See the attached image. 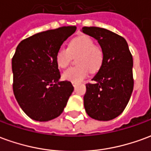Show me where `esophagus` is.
I'll return each instance as SVG.
<instances>
[{
  "label": "esophagus",
  "mask_w": 151,
  "mask_h": 151,
  "mask_svg": "<svg viewBox=\"0 0 151 151\" xmlns=\"http://www.w3.org/2000/svg\"><path fill=\"white\" fill-rule=\"evenodd\" d=\"M72 84H73V86H74V87H75L76 86L78 85V82H72Z\"/></svg>",
  "instance_id": "34e87169"
}]
</instances>
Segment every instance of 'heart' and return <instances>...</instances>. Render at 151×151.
Returning a JSON list of instances; mask_svg holds the SVG:
<instances>
[{"label": "heart", "instance_id": "heart-1", "mask_svg": "<svg viewBox=\"0 0 151 151\" xmlns=\"http://www.w3.org/2000/svg\"><path fill=\"white\" fill-rule=\"evenodd\" d=\"M78 56V65L63 72L64 80L81 82L87 77L89 71H99L104 60V52L101 47L95 45L94 40L88 35H81L71 40L69 47H60L56 52V63L60 68H65L72 61L73 57Z\"/></svg>", "mask_w": 151, "mask_h": 151}]
</instances>
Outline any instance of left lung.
Returning <instances> with one entry per match:
<instances>
[{
	"label": "left lung",
	"mask_w": 151,
	"mask_h": 151,
	"mask_svg": "<svg viewBox=\"0 0 151 151\" xmlns=\"http://www.w3.org/2000/svg\"><path fill=\"white\" fill-rule=\"evenodd\" d=\"M82 31L98 40L104 52V64L92 79L95 82L86 84L85 110L95 120H112L123 112L133 92V56L119 35L96 27Z\"/></svg>",
	"instance_id": "left-lung-1"
}]
</instances>
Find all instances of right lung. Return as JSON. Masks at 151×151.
I'll use <instances>...</instances> for the list:
<instances>
[{
	"mask_svg": "<svg viewBox=\"0 0 151 151\" xmlns=\"http://www.w3.org/2000/svg\"><path fill=\"white\" fill-rule=\"evenodd\" d=\"M76 27L48 30L22 40L12 58L13 91L16 100L28 116L48 121L64 111L73 86L60 78L56 52Z\"/></svg>",
	"mask_w": 151,
	"mask_h": 151,
	"instance_id": "add662e5",
	"label": "right lung"
}]
</instances>
